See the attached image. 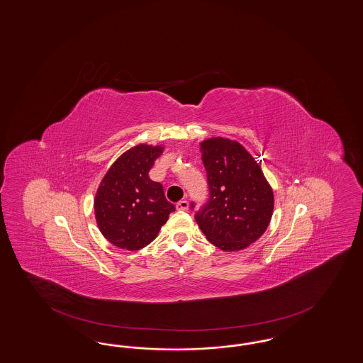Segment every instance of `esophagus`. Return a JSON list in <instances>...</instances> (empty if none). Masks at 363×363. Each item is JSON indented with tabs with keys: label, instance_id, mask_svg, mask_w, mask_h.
<instances>
[{
	"label": "esophagus",
	"instance_id": "obj_1",
	"mask_svg": "<svg viewBox=\"0 0 363 363\" xmlns=\"http://www.w3.org/2000/svg\"><path fill=\"white\" fill-rule=\"evenodd\" d=\"M175 208H177L178 211H188L189 202L186 200L178 201L177 205H175Z\"/></svg>",
	"mask_w": 363,
	"mask_h": 363
}]
</instances>
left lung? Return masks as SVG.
Returning a JSON list of instances; mask_svg holds the SVG:
<instances>
[{
	"label": "left lung",
	"mask_w": 363,
	"mask_h": 363,
	"mask_svg": "<svg viewBox=\"0 0 363 363\" xmlns=\"http://www.w3.org/2000/svg\"><path fill=\"white\" fill-rule=\"evenodd\" d=\"M200 150L209 200L194 218L213 245L226 252L244 250L268 228L274 191L260 166L238 142L211 138L201 143Z\"/></svg>",
	"instance_id": "8db88e82"
}]
</instances>
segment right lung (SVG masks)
Listing matches in <instances>:
<instances>
[{
	"mask_svg": "<svg viewBox=\"0 0 363 363\" xmlns=\"http://www.w3.org/2000/svg\"><path fill=\"white\" fill-rule=\"evenodd\" d=\"M161 146L138 145L123 152L100 182L95 217L100 232L118 248L138 250L157 238L175 206L149 177Z\"/></svg>",
	"mask_w": 363,
	"mask_h": 363,
	"instance_id": "add662e5",
	"label": "right lung"
}]
</instances>
